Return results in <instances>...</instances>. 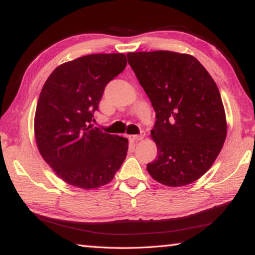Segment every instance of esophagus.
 I'll return each instance as SVG.
<instances>
[{
  "label": "esophagus",
  "mask_w": 255,
  "mask_h": 255,
  "mask_svg": "<svg viewBox=\"0 0 255 255\" xmlns=\"http://www.w3.org/2000/svg\"><path fill=\"white\" fill-rule=\"evenodd\" d=\"M144 137H145V131H140L139 135H129L128 136L129 140H131V141H139L143 139Z\"/></svg>",
  "instance_id": "esophagus-1"
}]
</instances>
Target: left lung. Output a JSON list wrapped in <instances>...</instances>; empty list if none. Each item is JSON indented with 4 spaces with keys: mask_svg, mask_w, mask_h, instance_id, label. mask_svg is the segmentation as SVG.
I'll list each match as a JSON object with an SVG mask.
<instances>
[{
    "mask_svg": "<svg viewBox=\"0 0 255 255\" xmlns=\"http://www.w3.org/2000/svg\"><path fill=\"white\" fill-rule=\"evenodd\" d=\"M128 63L156 112L157 146L147 171L157 182L182 187L213 165L226 139L221 93L199 60L174 51L128 53Z\"/></svg>",
    "mask_w": 255,
    "mask_h": 255,
    "instance_id": "8db88e82",
    "label": "left lung"
}]
</instances>
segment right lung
Listing matches in <instances>:
<instances>
[{"instance_id": "1", "label": "right lung", "mask_w": 255, "mask_h": 255, "mask_svg": "<svg viewBox=\"0 0 255 255\" xmlns=\"http://www.w3.org/2000/svg\"><path fill=\"white\" fill-rule=\"evenodd\" d=\"M127 65L124 54H93L56 67L45 82L34 115L39 153L58 178L90 190L114 179L128 139L93 127L106 85Z\"/></svg>"}]
</instances>
